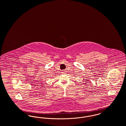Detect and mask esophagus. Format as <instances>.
Returning <instances> with one entry per match:
<instances>
[{
    "mask_svg": "<svg viewBox=\"0 0 126 126\" xmlns=\"http://www.w3.org/2000/svg\"><path fill=\"white\" fill-rule=\"evenodd\" d=\"M66 72V71H62V73H65Z\"/></svg>",
    "mask_w": 126,
    "mask_h": 126,
    "instance_id": "esophagus-1",
    "label": "esophagus"
}]
</instances>
